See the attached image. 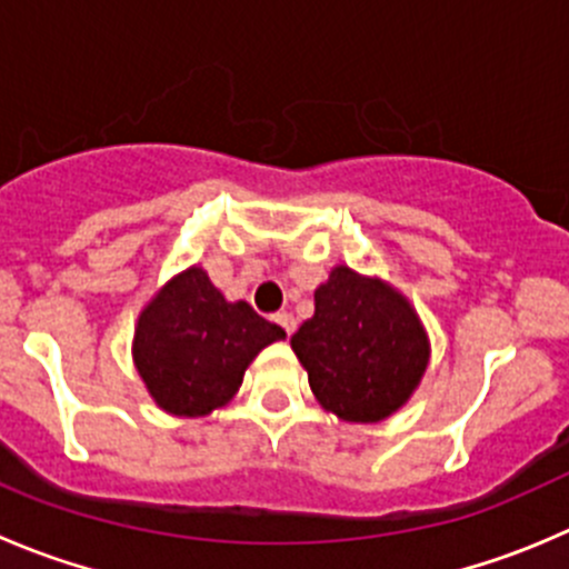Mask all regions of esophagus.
<instances>
[{"label": "esophagus", "instance_id": "34e87169", "mask_svg": "<svg viewBox=\"0 0 569 569\" xmlns=\"http://www.w3.org/2000/svg\"><path fill=\"white\" fill-rule=\"evenodd\" d=\"M274 322H278L280 325V328H283L286 330V333H295V330H297V319L295 317H291V313L289 311H280L278 313V317H274Z\"/></svg>", "mask_w": 569, "mask_h": 569}]
</instances>
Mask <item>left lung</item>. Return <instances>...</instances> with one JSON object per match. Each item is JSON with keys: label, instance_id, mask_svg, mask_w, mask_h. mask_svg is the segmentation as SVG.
<instances>
[{"label": "left lung", "instance_id": "8db88e82", "mask_svg": "<svg viewBox=\"0 0 569 569\" xmlns=\"http://www.w3.org/2000/svg\"><path fill=\"white\" fill-rule=\"evenodd\" d=\"M322 408L378 422L411 397L428 367V339L402 295L336 267L313 291V317L291 336Z\"/></svg>", "mask_w": 569, "mask_h": 569}]
</instances>
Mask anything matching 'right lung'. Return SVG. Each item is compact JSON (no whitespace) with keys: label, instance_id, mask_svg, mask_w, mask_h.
Returning <instances> with one entry per match:
<instances>
[{"label":"right lung","instance_id":"add662e5","mask_svg":"<svg viewBox=\"0 0 569 569\" xmlns=\"http://www.w3.org/2000/svg\"><path fill=\"white\" fill-rule=\"evenodd\" d=\"M278 339H286L283 328L244 300L228 302L200 267H191L141 311L132 356L163 411L202 417L239 391L252 358Z\"/></svg>","mask_w":569,"mask_h":569}]
</instances>
